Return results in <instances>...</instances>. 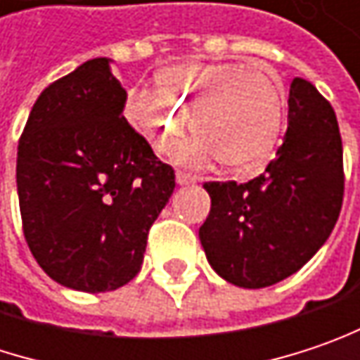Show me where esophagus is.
<instances>
[{
    "instance_id": "esophagus-1",
    "label": "esophagus",
    "mask_w": 360,
    "mask_h": 360,
    "mask_svg": "<svg viewBox=\"0 0 360 360\" xmlns=\"http://www.w3.org/2000/svg\"><path fill=\"white\" fill-rule=\"evenodd\" d=\"M176 182H178L180 186L196 184V176H193V174H186V172H182V169H178V172H176Z\"/></svg>"
}]
</instances>
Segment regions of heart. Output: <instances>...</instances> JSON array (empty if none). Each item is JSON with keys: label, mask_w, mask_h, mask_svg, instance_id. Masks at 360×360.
Wrapping results in <instances>:
<instances>
[{"label": "heart", "mask_w": 360, "mask_h": 360, "mask_svg": "<svg viewBox=\"0 0 360 360\" xmlns=\"http://www.w3.org/2000/svg\"><path fill=\"white\" fill-rule=\"evenodd\" d=\"M124 118L158 153H172L186 118L194 137L180 158L194 166L217 160L231 172L262 167L274 153L285 98L264 69L244 63L184 61L158 75V91L131 90Z\"/></svg>", "instance_id": "heart-1"}]
</instances>
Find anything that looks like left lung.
Listing matches in <instances>:
<instances>
[{"mask_svg":"<svg viewBox=\"0 0 360 360\" xmlns=\"http://www.w3.org/2000/svg\"><path fill=\"white\" fill-rule=\"evenodd\" d=\"M205 191L211 213L198 238L221 278L262 289L295 274L326 244L342 207V139L330 102L295 77L287 133L266 172Z\"/></svg>","mask_w":360,"mask_h":360,"instance_id":"1","label":"left lung"}]
</instances>
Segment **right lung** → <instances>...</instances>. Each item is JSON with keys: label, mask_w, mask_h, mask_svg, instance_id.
Returning <instances> with one entry per match:
<instances>
[{"label": "right lung", "mask_w": 360, "mask_h": 360, "mask_svg": "<svg viewBox=\"0 0 360 360\" xmlns=\"http://www.w3.org/2000/svg\"><path fill=\"white\" fill-rule=\"evenodd\" d=\"M98 57L34 102L18 143L24 238L59 285L104 293L141 270L147 233L174 193V169L122 116L127 91Z\"/></svg>", "instance_id": "right-lung-1"}]
</instances>
